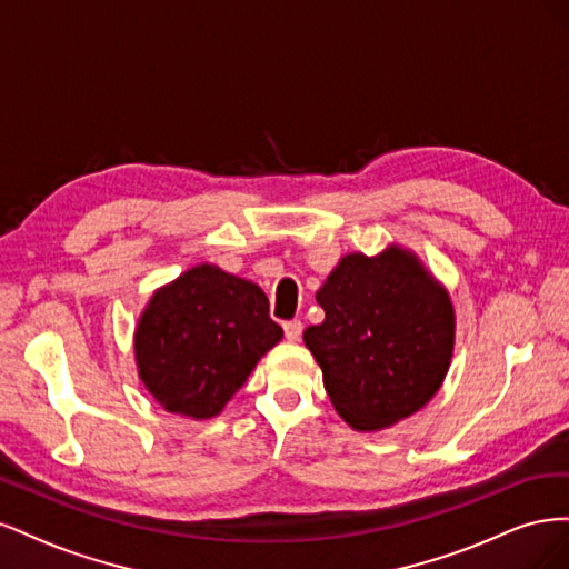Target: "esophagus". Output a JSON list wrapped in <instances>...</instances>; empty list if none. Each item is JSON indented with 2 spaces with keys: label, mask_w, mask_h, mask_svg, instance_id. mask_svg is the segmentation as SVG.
I'll return each mask as SVG.
<instances>
[{
  "label": "esophagus",
  "mask_w": 569,
  "mask_h": 569,
  "mask_svg": "<svg viewBox=\"0 0 569 569\" xmlns=\"http://www.w3.org/2000/svg\"><path fill=\"white\" fill-rule=\"evenodd\" d=\"M282 327H284V337H287L289 341H297V339L301 337V332H303L301 320H287Z\"/></svg>",
  "instance_id": "1"
}]
</instances>
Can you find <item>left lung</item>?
Instances as JSON below:
<instances>
[{"label": "left lung", "instance_id": "obj_1", "mask_svg": "<svg viewBox=\"0 0 569 569\" xmlns=\"http://www.w3.org/2000/svg\"><path fill=\"white\" fill-rule=\"evenodd\" d=\"M316 301L325 320L303 332L339 416L377 432L425 408L443 385L456 343L446 287L410 249L347 253Z\"/></svg>", "mask_w": 569, "mask_h": 569}]
</instances>
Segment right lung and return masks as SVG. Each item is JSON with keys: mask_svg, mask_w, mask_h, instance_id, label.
<instances>
[{"mask_svg": "<svg viewBox=\"0 0 569 569\" xmlns=\"http://www.w3.org/2000/svg\"><path fill=\"white\" fill-rule=\"evenodd\" d=\"M251 280L199 263L153 291L134 327V363L157 403L192 420L216 418L282 327Z\"/></svg>", "mask_w": 569, "mask_h": 569, "instance_id": "right-lung-1", "label": "right lung"}]
</instances>
